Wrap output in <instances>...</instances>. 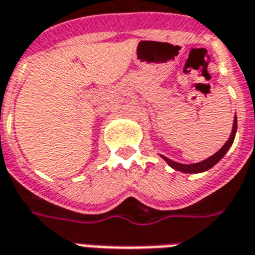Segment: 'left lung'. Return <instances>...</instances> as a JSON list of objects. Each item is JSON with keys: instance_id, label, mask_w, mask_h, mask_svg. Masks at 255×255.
<instances>
[{"instance_id": "left-lung-1", "label": "left lung", "mask_w": 255, "mask_h": 255, "mask_svg": "<svg viewBox=\"0 0 255 255\" xmlns=\"http://www.w3.org/2000/svg\"><path fill=\"white\" fill-rule=\"evenodd\" d=\"M237 128H238V122H237V115L234 116V123H233V131L230 133V137H228V140L223 144V147L219 150L218 152H215L214 155H211L209 158L204 159V161L197 162V163H190V165H185V163H178V162H174L169 159V158H166V156L161 155L167 165L173 167L174 170L182 171V173H189V174H196V173H203V171L209 170L211 167H214L216 163H218L224 155H226V152L230 150V147L233 146L234 139H235V135H237Z\"/></svg>"}]
</instances>
